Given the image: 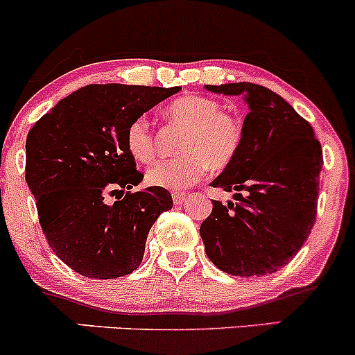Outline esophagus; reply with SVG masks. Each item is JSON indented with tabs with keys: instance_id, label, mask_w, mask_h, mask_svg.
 <instances>
[{
	"instance_id": "obj_1",
	"label": "esophagus",
	"mask_w": 355,
	"mask_h": 355,
	"mask_svg": "<svg viewBox=\"0 0 355 355\" xmlns=\"http://www.w3.org/2000/svg\"><path fill=\"white\" fill-rule=\"evenodd\" d=\"M184 200H186V193H174L173 195L174 205H181Z\"/></svg>"
}]
</instances>
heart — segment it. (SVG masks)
<instances>
[{"mask_svg":"<svg viewBox=\"0 0 355 355\" xmlns=\"http://www.w3.org/2000/svg\"><path fill=\"white\" fill-rule=\"evenodd\" d=\"M171 124L184 128L178 141L181 155L157 162L145 181L153 188L182 189L203 176L207 167L222 171L231 166L243 144V124L231 112L222 111L215 98L184 96L164 111ZM126 150L135 160L150 164L155 157V138L145 118L133 119L124 135Z\"/></svg>","mask_w":355,"mask_h":355,"instance_id":"obj_1","label":"heart"}]
</instances>
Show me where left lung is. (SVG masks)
<instances>
[{"label":"left lung","mask_w":355,"mask_h":355,"mask_svg":"<svg viewBox=\"0 0 355 355\" xmlns=\"http://www.w3.org/2000/svg\"><path fill=\"white\" fill-rule=\"evenodd\" d=\"M246 104L243 144L211 181L236 191V203L211 200L200 227L205 251L222 272L261 277L286 266L316 220L323 153L311 124L266 87L250 82L205 85Z\"/></svg>","instance_id":"left-lung-1"}]
</instances>
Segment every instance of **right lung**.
<instances>
[{
    "label": "right lung",
    "instance_id": "right-lung-1",
    "mask_svg": "<svg viewBox=\"0 0 355 355\" xmlns=\"http://www.w3.org/2000/svg\"><path fill=\"white\" fill-rule=\"evenodd\" d=\"M179 90L87 85L61 98L28 131L25 181L42 232L56 257L80 275L116 279L137 270L153 222L173 208L167 189L131 191L144 174L124 135L133 119ZM114 194L119 200L107 204Z\"/></svg>",
    "mask_w": 355,
    "mask_h": 355
}]
</instances>
